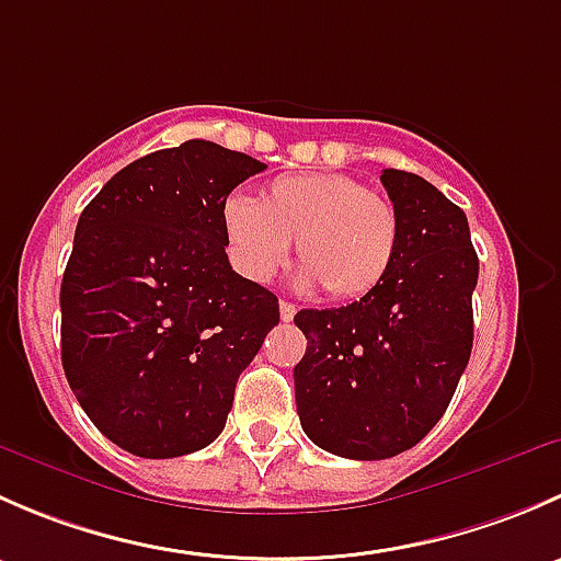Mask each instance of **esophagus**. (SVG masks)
Returning <instances> with one entry per match:
<instances>
[{
    "mask_svg": "<svg viewBox=\"0 0 561 561\" xmlns=\"http://www.w3.org/2000/svg\"><path fill=\"white\" fill-rule=\"evenodd\" d=\"M296 312H298L296 304H290V301H279V317H282V320L290 322L293 317H296Z\"/></svg>",
    "mask_w": 561,
    "mask_h": 561,
    "instance_id": "34e87169",
    "label": "esophagus"
}]
</instances>
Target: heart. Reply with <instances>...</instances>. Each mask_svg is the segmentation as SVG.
Here are the masks:
<instances>
[{
	"mask_svg": "<svg viewBox=\"0 0 561 561\" xmlns=\"http://www.w3.org/2000/svg\"><path fill=\"white\" fill-rule=\"evenodd\" d=\"M219 219L230 265L244 279L268 282L296 241L304 285L336 301L369 296L399 247L393 203L344 173L282 175L257 201L230 195Z\"/></svg>",
	"mask_w": 561,
	"mask_h": 561,
	"instance_id": "heart-1",
	"label": "heart"
}]
</instances>
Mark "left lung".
I'll return each instance as SVG.
<instances>
[{
    "label": "left lung",
    "instance_id": "1",
    "mask_svg": "<svg viewBox=\"0 0 561 561\" xmlns=\"http://www.w3.org/2000/svg\"><path fill=\"white\" fill-rule=\"evenodd\" d=\"M399 214L386 279L360 301L301 309L307 353L296 407L317 448L380 461L421 443L454 399L472 353L478 254L467 214L426 179L382 171Z\"/></svg>",
    "mask_w": 561,
    "mask_h": 561
}]
</instances>
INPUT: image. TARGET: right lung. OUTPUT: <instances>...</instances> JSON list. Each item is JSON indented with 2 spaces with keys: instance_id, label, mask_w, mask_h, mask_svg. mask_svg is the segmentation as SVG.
I'll use <instances>...</instances> for the list:
<instances>
[{
  "instance_id": "1",
  "label": "right lung",
  "mask_w": 561,
  "mask_h": 561,
  "mask_svg": "<svg viewBox=\"0 0 561 561\" xmlns=\"http://www.w3.org/2000/svg\"><path fill=\"white\" fill-rule=\"evenodd\" d=\"M263 162L186 140L129 162L83 208L61 279V366L122 450L173 458L222 434L239 375L279 322L230 268L222 203Z\"/></svg>"
}]
</instances>
